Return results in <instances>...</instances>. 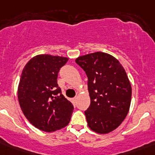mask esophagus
I'll use <instances>...</instances> for the list:
<instances>
[{"label": "esophagus", "mask_w": 155, "mask_h": 155, "mask_svg": "<svg viewBox=\"0 0 155 155\" xmlns=\"http://www.w3.org/2000/svg\"><path fill=\"white\" fill-rule=\"evenodd\" d=\"M76 101H77V98H76V97H74V98L71 100V101H72L73 104H75V103H76Z\"/></svg>", "instance_id": "obj_1"}]
</instances>
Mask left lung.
Segmentation results:
<instances>
[{"mask_svg":"<svg viewBox=\"0 0 155 155\" xmlns=\"http://www.w3.org/2000/svg\"><path fill=\"white\" fill-rule=\"evenodd\" d=\"M87 76L91 104L84 112L88 127L108 134L121 124L130 109L132 88L125 69L113 56L95 52L76 58Z\"/></svg>","mask_w":155,"mask_h":155,"instance_id":"obj_1","label":"left lung"}]
</instances>
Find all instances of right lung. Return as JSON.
Masks as SVG:
<instances>
[{
	"mask_svg": "<svg viewBox=\"0 0 155 155\" xmlns=\"http://www.w3.org/2000/svg\"><path fill=\"white\" fill-rule=\"evenodd\" d=\"M68 58L40 54L31 58L23 69L18 86V101L24 115L35 127L54 132L68 125L72 104L62 94L58 73Z\"/></svg>",
	"mask_w": 155,
	"mask_h": 155,
	"instance_id": "obj_1",
	"label": "right lung"
}]
</instances>
